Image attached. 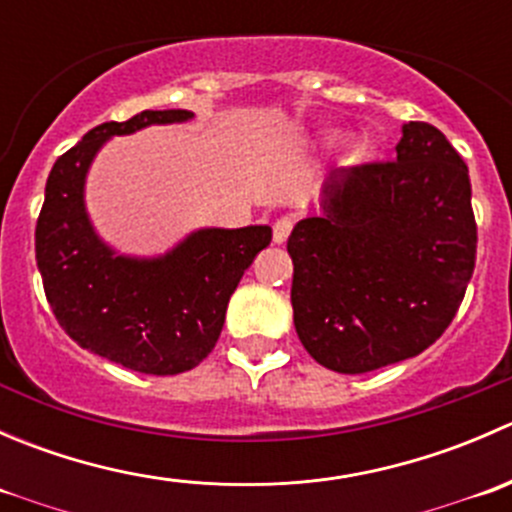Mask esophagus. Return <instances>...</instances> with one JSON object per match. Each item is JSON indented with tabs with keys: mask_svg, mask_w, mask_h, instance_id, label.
Segmentation results:
<instances>
[{
	"mask_svg": "<svg viewBox=\"0 0 512 512\" xmlns=\"http://www.w3.org/2000/svg\"><path fill=\"white\" fill-rule=\"evenodd\" d=\"M292 227H294L292 215H282V218L275 220V225H272V237H275L277 245H282V242L287 240L289 232H292Z\"/></svg>",
	"mask_w": 512,
	"mask_h": 512,
	"instance_id": "1",
	"label": "esophagus"
}]
</instances>
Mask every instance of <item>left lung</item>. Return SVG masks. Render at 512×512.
<instances>
[{
  "label": "left lung",
  "instance_id": "1",
  "mask_svg": "<svg viewBox=\"0 0 512 512\" xmlns=\"http://www.w3.org/2000/svg\"><path fill=\"white\" fill-rule=\"evenodd\" d=\"M476 245L466 160L436 126L406 123L394 160L334 170L324 213L289 235L299 342L339 374L421 354L456 317Z\"/></svg>",
  "mask_w": 512,
  "mask_h": 512
}]
</instances>
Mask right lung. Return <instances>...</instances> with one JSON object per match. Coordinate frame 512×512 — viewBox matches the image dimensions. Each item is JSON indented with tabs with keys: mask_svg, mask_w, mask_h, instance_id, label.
Segmentation results:
<instances>
[{
	"mask_svg": "<svg viewBox=\"0 0 512 512\" xmlns=\"http://www.w3.org/2000/svg\"><path fill=\"white\" fill-rule=\"evenodd\" d=\"M190 111H143L91 128L56 158L36 220V265L59 327L79 347L141 374L198 366L218 342L242 272L272 240V227L198 230L160 260L116 257L91 230L84 178L108 136L151 123L188 121Z\"/></svg>",
	"mask_w": 512,
	"mask_h": 512,
	"instance_id": "right-lung-1",
	"label": "right lung"
}]
</instances>
